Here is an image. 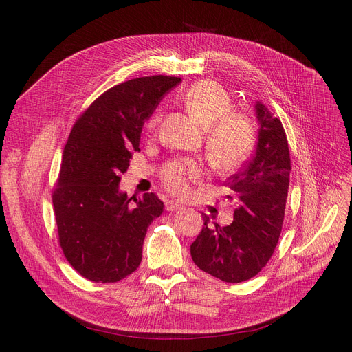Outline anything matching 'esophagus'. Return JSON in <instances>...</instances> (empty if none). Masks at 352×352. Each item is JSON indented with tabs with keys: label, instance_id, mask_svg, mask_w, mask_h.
Segmentation results:
<instances>
[{
	"label": "esophagus",
	"instance_id": "34e87169",
	"mask_svg": "<svg viewBox=\"0 0 352 352\" xmlns=\"http://www.w3.org/2000/svg\"><path fill=\"white\" fill-rule=\"evenodd\" d=\"M165 208H166V211H177V210H182L184 206H181L179 202H175V201H166Z\"/></svg>",
	"mask_w": 352,
	"mask_h": 352
}]
</instances>
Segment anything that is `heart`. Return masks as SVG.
Listing matches in <instances>:
<instances>
[{
	"label": "heart",
	"mask_w": 352,
	"mask_h": 352,
	"mask_svg": "<svg viewBox=\"0 0 352 352\" xmlns=\"http://www.w3.org/2000/svg\"><path fill=\"white\" fill-rule=\"evenodd\" d=\"M182 101L195 122L207 129V148L215 166L228 170L248 157L254 145L252 124L241 114L230 113L231 98L224 87L214 81H198L184 92ZM158 122L157 113L148 128L154 129ZM204 175V166L194 160L171 162L162 171L165 187L179 197L190 195L191 184L199 182Z\"/></svg>",
	"instance_id": "heart-1"
}]
</instances>
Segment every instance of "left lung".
Here are the masks:
<instances>
[{"label": "left lung", "instance_id": "obj_1", "mask_svg": "<svg viewBox=\"0 0 352 352\" xmlns=\"http://www.w3.org/2000/svg\"><path fill=\"white\" fill-rule=\"evenodd\" d=\"M258 138L255 153L226 186L238 208L227 227L204 215V228L191 244L195 265L224 283H243L260 272L271 258L283 230L291 160L284 126L272 111L255 101ZM231 199V197L228 195Z\"/></svg>", "mask_w": 352, "mask_h": 352}]
</instances>
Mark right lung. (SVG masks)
<instances>
[{"label":"right lung","instance_id":"add662e5","mask_svg":"<svg viewBox=\"0 0 352 352\" xmlns=\"http://www.w3.org/2000/svg\"><path fill=\"white\" fill-rule=\"evenodd\" d=\"M179 82L154 76L118 84L72 126L52 204L67 261L89 281L117 283L141 263L146 230L164 202L154 192L131 202L120 175L140 151L145 121Z\"/></svg>","mask_w":352,"mask_h":352}]
</instances>
